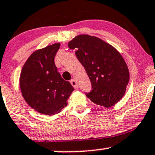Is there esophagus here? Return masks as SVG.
I'll return each instance as SVG.
<instances>
[{
	"label": "esophagus",
	"mask_w": 155,
	"mask_h": 155,
	"mask_svg": "<svg viewBox=\"0 0 155 155\" xmlns=\"http://www.w3.org/2000/svg\"><path fill=\"white\" fill-rule=\"evenodd\" d=\"M71 84H72V86L75 88V89H76V90L78 89L79 86H78L77 82H76V81L75 80V79H72V80L71 81Z\"/></svg>",
	"instance_id": "1"
}]
</instances>
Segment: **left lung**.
<instances>
[{
  "label": "left lung",
  "instance_id": "left-lung-1",
  "mask_svg": "<svg viewBox=\"0 0 155 155\" xmlns=\"http://www.w3.org/2000/svg\"><path fill=\"white\" fill-rule=\"evenodd\" d=\"M84 66L91 81L92 91L86 93L96 104L108 108L123 98L130 80L124 59L116 49L100 38L80 35L68 42Z\"/></svg>",
  "mask_w": 155,
  "mask_h": 155
}]
</instances>
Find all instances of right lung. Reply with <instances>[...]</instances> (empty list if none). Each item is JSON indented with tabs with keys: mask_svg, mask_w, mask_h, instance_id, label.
<instances>
[{
	"mask_svg": "<svg viewBox=\"0 0 155 155\" xmlns=\"http://www.w3.org/2000/svg\"><path fill=\"white\" fill-rule=\"evenodd\" d=\"M59 46L60 43H54L32 53L20 76L25 101L37 112L46 115L61 112L74 91L71 83L62 79L54 63Z\"/></svg>",
	"mask_w": 155,
	"mask_h": 155,
	"instance_id": "add662e5",
	"label": "right lung"
}]
</instances>
